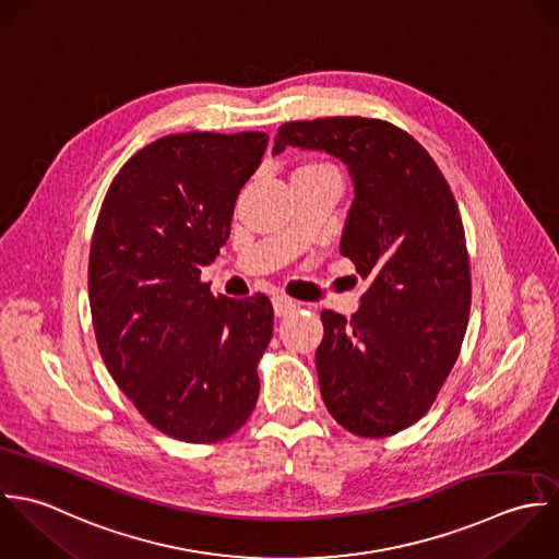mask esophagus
<instances>
[{"instance_id": "34e87169", "label": "esophagus", "mask_w": 559, "mask_h": 559, "mask_svg": "<svg viewBox=\"0 0 559 559\" xmlns=\"http://www.w3.org/2000/svg\"><path fill=\"white\" fill-rule=\"evenodd\" d=\"M272 305H274V316H276V318H287L289 313H294V311L298 309V305H296L294 300L283 298V296H276V298L272 300Z\"/></svg>"}]
</instances>
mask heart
<instances>
[{
  "label": "heart",
  "mask_w": 559,
  "mask_h": 559,
  "mask_svg": "<svg viewBox=\"0 0 559 559\" xmlns=\"http://www.w3.org/2000/svg\"><path fill=\"white\" fill-rule=\"evenodd\" d=\"M320 170H335L333 166H329V164H322V162H311V164H305V166H300L294 175H305V173H320Z\"/></svg>",
  "instance_id": "b5f03b06"
}]
</instances>
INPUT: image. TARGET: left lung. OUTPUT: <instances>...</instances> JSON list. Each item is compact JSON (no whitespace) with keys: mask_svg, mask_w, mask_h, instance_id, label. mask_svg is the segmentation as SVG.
Returning <instances> with one entry per match:
<instances>
[{"mask_svg":"<svg viewBox=\"0 0 559 559\" xmlns=\"http://www.w3.org/2000/svg\"><path fill=\"white\" fill-rule=\"evenodd\" d=\"M285 146L347 166L354 201L338 250L369 278L349 320L322 311L324 404L356 437L397 435L430 411L466 333L471 270L457 203L430 153L380 118L285 122L272 153Z\"/></svg>","mask_w":559,"mask_h":559,"instance_id":"8db88e82","label":"left lung"}]
</instances>
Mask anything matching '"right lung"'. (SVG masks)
<instances>
[{
	"instance_id": "obj_1",
	"label": "right lung",
	"mask_w": 559,
	"mask_h": 559,
	"mask_svg": "<svg viewBox=\"0 0 559 559\" xmlns=\"http://www.w3.org/2000/svg\"><path fill=\"white\" fill-rule=\"evenodd\" d=\"M265 146L263 131L164 135L118 170L95 224L88 298L102 358L138 413L183 443L230 437L259 397L272 302L214 296L201 267L221 254Z\"/></svg>"
}]
</instances>
